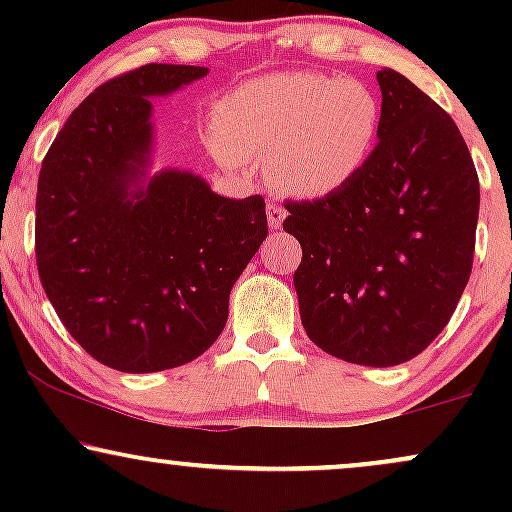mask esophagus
Segmentation results:
<instances>
[{
  "label": "esophagus",
  "mask_w": 512,
  "mask_h": 512,
  "mask_svg": "<svg viewBox=\"0 0 512 512\" xmlns=\"http://www.w3.org/2000/svg\"><path fill=\"white\" fill-rule=\"evenodd\" d=\"M286 219V211L279 207V204H267V223L272 231H279L281 223Z\"/></svg>",
  "instance_id": "34e87169"
}]
</instances>
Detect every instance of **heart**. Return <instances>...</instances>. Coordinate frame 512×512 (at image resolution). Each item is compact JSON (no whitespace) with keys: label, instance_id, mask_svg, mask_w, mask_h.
I'll return each mask as SVG.
<instances>
[{"label":"heart","instance_id":"b5f03b06","mask_svg":"<svg viewBox=\"0 0 512 512\" xmlns=\"http://www.w3.org/2000/svg\"><path fill=\"white\" fill-rule=\"evenodd\" d=\"M383 127L373 88L320 72L267 74L214 108L223 156L267 166L276 190L298 199L342 192L366 170Z\"/></svg>","mask_w":512,"mask_h":512}]
</instances>
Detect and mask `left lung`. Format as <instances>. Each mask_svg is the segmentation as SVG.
Here are the masks:
<instances>
[{
  "instance_id": "obj_1",
  "label": "left lung",
  "mask_w": 512,
  "mask_h": 512,
  "mask_svg": "<svg viewBox=\"0 0 512 512\" xmlns=\"http://www.w3.org/2000/svg\"><path fill=\"white\" fill-rule=\"evenodd\" d=\"M380 142L358 178L289 202L303 330L330 356L387 368L443 332L472 274L479 178L460 129L395 69L378 72Z\"/></svg>"
}]
</instances>
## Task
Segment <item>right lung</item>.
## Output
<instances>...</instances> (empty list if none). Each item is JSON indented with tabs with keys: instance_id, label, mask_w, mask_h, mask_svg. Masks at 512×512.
<instances>
[{
	"instance_id": "obj_1",
	"label": "right lung",
	"mask_w": 512,
	"mask_h": 512,
	"mask_svg": "<svg viewBox=\"0 0 512 512\" xmlns=\"http://www.w3.org/2000/svg\"><path fill=\"white\" fill-rule=\"evenodd\" d=\"M207 74L146 64L105 81L69 115L40 168V284L84 351L122 373L202 356L223 332L233 284L267 238L260 195L221 197L192 170H151V98Z\"/></svg>"
}]
</instances>
